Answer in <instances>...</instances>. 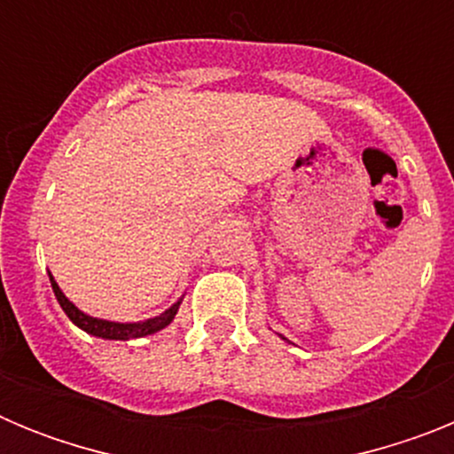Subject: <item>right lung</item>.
<instances>
[{
    "instance_id": "obj_1",
    "label": "right lung",
    "mask_w": 454,
    "mask_h": 454,
    "mask_svg": "<svg viewBox=\"0 0 454 454\" xmlns=\"http://www.w3.org/2000/svg\"><path fill=\"white\" fill-rule=\"evenodd\" d=\"M50 282H51V288H54L56 300H59L61 309L67 314V318L77 325V327H82L83 332H88V334H92V336H99V339L129 340V339H140V336L154 334V332L163 330V327H168V325L172 323V318H175V314H177L179 304H182V302H175L170 309H168V311H163L161 316H156V318H150V320H143V323H111V320L92 318V316L79 311V309L74 307V304H72L66 295H63V291L59 288V284L54 282V277L51 275H50Z\"/></svg>"
}]
</instances>
